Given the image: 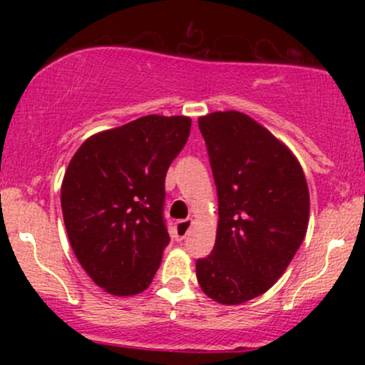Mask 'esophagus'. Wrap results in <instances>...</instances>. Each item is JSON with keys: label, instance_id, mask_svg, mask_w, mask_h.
I'll return each instance as SVG.
<instances>
[{"label": "esophagus", "instance_id": "obj_1", "mask_svg": "<svg viewBox=\"0 0 365 365\" xmlns=\"http://www.w3.org/2000/svg\"><path fill=\"white\" fill-rule=\"evenodd\" d=\"M190 226H192V220L178 221L177 226H175V237H177V240L182 242L183 238L187 237V233H188V230H190Z\"/></svg>", "mask_w": 365, "mask_h": 365}]
</instances>
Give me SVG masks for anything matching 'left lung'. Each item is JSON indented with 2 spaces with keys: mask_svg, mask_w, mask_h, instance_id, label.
Masks as SVG:
<instances>
[{
  "mask_svg": "<svg viewBox=\"0 0 365 365\" xmlns=\"http://www.w3.org/2000/svg\"><path fill=\"white\" fill-rule=\"evenodd\" d=\"M217 190L212 252L197 259L202 292L223 305L244 304L278 282L302 244L309 187L292 150L240 111L200 116Z\"/></svg>",
  "mask_w": 365,
  "mask_h": 365,
  "instance_id": "8db88e82",
  "label": "left lung"
}]
</instances>
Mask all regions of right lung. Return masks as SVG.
I'll use <instances>...</instances> for the list:
<instances>
[{"label": "right lung", "mask_w": 365, "mask_h": 365, "mask_svg": "<svg viewBox=\"0 0 365 365\" xmlns=\"http://www.w3.org/2000/svg\"><path fill=\"white\" fill-rule=\"evenodd\" d=\"M188 116L148 115L96 133L61 183L70 245L92 282L111 295L144 292L170 235L165 178L190 133Z\"/></svg>", "instance_id": "right-lung-1"}]
</instances>
